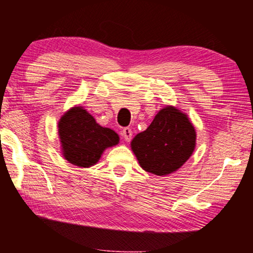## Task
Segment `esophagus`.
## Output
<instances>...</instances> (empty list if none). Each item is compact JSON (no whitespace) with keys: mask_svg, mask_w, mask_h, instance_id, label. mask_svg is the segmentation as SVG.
I'll return each instance as SVG.
<instances>
[{"mask_svg":"<svg viewBox=\"0 0 253 253\" xmlns=\"http://www.w3.org/2000/svg\"><path fill=\"white\" fill-rule=\"evenodd\" d=\"M121 135H123V138L125 139V140L129 141L130 139H132V135H133L132 129H130L129 127H125V128H123V130H121Z\"/></svg>","mask_w":253,"mask_h":253,"instance_id":"obj_1","label":"esophagus"}]
</instances>
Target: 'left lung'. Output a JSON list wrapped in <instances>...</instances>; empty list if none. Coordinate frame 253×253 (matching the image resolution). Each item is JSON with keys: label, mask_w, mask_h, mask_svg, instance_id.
I'll return each mask as SVG.
<instances>
[{"label": "left lung", "mask_w": 253, "mask_h": 253, "mask_svg": "<svg viewBox=\"0 0 253 253\" xmlns=\"http://www.w3.org/2000/svg\"><path fill=\"white\" fill-rule=\"evenodd\" d=\"M196 146V130L185 113L165 106L144 132L130 141L139 165L147 172L167 176L182 167Z\"/></svg>", "instance_id": "obj_1"}]
</instances>
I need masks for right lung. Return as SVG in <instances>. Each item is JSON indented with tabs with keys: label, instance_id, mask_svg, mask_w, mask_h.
I'll return each instance as SVG.
<instances>
[{
	"label": "right lung",
	"instance_id": "add662e5",
	"mask_svg": "<svg viewBox=\"0 0 253 253\" xmlns=\"http://www.w3.org/2000/svg\"><path fill=\"white\" fill-rule=\"evenodd\" d=\"M58 135L64 158L80 168L96 164L104 150L120 140L115 130L100 126L82 106L64 113L58 121Z\"/></svg>",
	"mask_w": 253,
	"mask_h": 253
}]
</instances>
